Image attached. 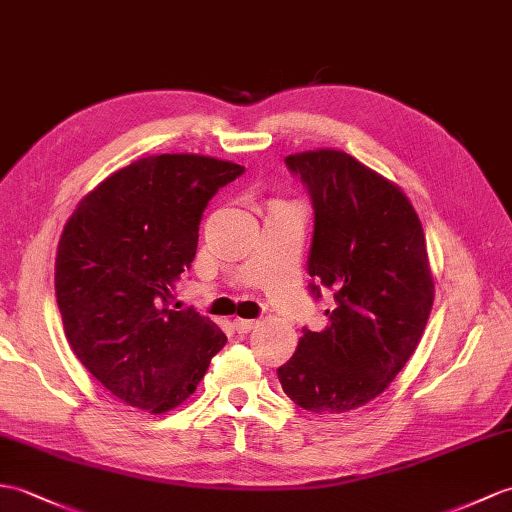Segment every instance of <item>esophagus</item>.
<instances>
[{"label": "esophagus", "mask_w": 512, "mask_h": 512, "mask_svg": "<svg viewBox=\"0 0 512 512\" xmlns=\"http://www.w3.org/2000/svg\"><path fill=\"white\" fill-rule=\"evenodd\" d=\"M259 323L257 320H248V318H235L233 320V327L237 329V334H248V331H253Z\"/></svg>", "instance_id": "obj_1"}]
</instances>
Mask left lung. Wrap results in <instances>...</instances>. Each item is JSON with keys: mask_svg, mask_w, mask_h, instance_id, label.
<instances>
[{"mask_svg": "<svg viewBox=\"0 0 512 512\" xmlns=\"http://www.w3.org/2000/svg\"><path fill=\"white\" fill-rule=\"evenodd\" d=\"M285 163L314 200L310 277L336 305L323 331L303 329L279 382L303 410L342 414L382 395L419 347L434 305L425 233L403 189L351 154L318 148Z\"/></svg>", "mask_w": 512, "mask_h": 512, "instance_id": "1", "label": "left lung"}]
</instances>
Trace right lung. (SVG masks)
<instances>
[{
  "instance_id": "1",
  "label": "right lung",
  "mask_w": 512,
  "mask_h": 512,
  "mask_svg": "<svg viewBox=\"0 0 512 512\" xmlns=\"http://www.w3.org/2000/svg\"><path fill=\"white\" fill-rule=\"evenodd\" d=\"M242 172L192 152L141 157L93 187L65 224L54 288L67 342L128 406L178 408L227 344L213 320L170 301L192 268L207 202Z\"/></svg>"
}]
</instances>
